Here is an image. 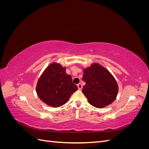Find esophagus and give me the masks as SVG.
Returning <instances> with one entry per match:
<instances>
[{"label": "esophagus", "instance_id": "esophagus-1", "mask_svg": "<svg viewBox=\"0 0 149 149\" xmlns=\"http://www.w3.org/2000/svg\"><path fill=\"white\" fill-rule=\"evenodd\" d=\"M77 86H78V88L79 90H81L82 88H83V86H82V84H81V83H79V84L77 85Z\"/></svg>", "mask_w": 149, "mask_h": 149}]
</instances>
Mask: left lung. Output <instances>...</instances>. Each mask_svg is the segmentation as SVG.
<instances>
[{"mask_svg":"<svg viewBox=\"0 0 149 149\" xmlns=\"http://www.w3.org/2000/svg\"><path fill=\"white\" fill-rule=\"evenodd\" d=\"M86 83L83 93L90 104L97 108L107 106L118 96L119 87L116 79L106 68L97 63L83 69Z\"/></svg>","mask_w":149,"mask_h":149,"instance_id":"left-lung-1","label":"left lung"}]
</instances>
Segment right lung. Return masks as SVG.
Segmentation results:
<instances>
[{"label": "right lung", "instance_id": "add662e5", "mask_svg": "<svg viewBox=\"0 0 149 149\" xmlns=\"http://www.w3.org/2000/svg\"><path fill=\"white\" fill-rule=\"evenodd\" d=\"M78 89L71 76L66 73V67L57 62L49 64L38 80L36 92L47 105L53 107L63 106Z\"/></svg>", "mask_w": 149, "mask_h": 149}]
</instances>
